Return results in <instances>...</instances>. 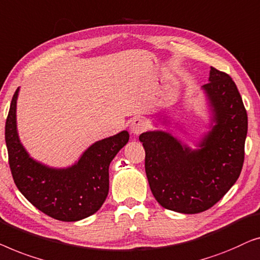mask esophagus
<instances>
[{
	"label": "esophagus",
	"instance_id": "1",
	"mask_svg": "<svg viewBox=\"0 0 260 260\" xmlns=\"http://www.w3.org/2000/svg\"><path fill=\"white\" fill-rule=\"evenodd\" d=\"M146 128H147V123L144 119L141 118H135L132 120L131 125H129V131L133 135H139L142 132H145Z\"/></svg>",
	"mask_w": 260,
	"mask_h": 260
}]
</instances>
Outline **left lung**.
Wrapping results in <instances>:
<instances>
[{"label": "left lung", "instance_id": "left-lung-1", "mask_svg": "<svg viewBox=\"0 0 260 260\" xmlns=\"http://www.w3.org/2000/svg\"><path fill=\"white\" fill-rule=\"evenodd\" d=\"M208 81L202 89L210 119L207 132L193 141L197 148L167 131L139 137L153 196L162 207L179 213H200L213 206L243 168L247 114L238 88L231 76L213 67Z\"/></svg>", "mask_w": 260, "mask_h": 260}]
</instances>
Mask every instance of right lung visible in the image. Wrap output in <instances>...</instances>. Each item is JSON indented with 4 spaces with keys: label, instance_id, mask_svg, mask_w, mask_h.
Segmentation results:
<instances>
[{
    "label": "right lung",
    "instance_id": "add662e5",
    "mask_svg": "<svg viewBox=\"0 0 260 260\" xmlns=\"http://www.w3.org/2000/svg\"><path fill=\"white\" fill-rule=\"evenodd\" d=\"M14 94L6 121L9 166L19 191L43 213L61 221H79L100 210L109 189V164L129 140L127 131L94 142L68 167H52L31 158L20 140Z\"/></svg>",
    "mask_w": 260,
    "mask_h": 260
}]
</instances>
